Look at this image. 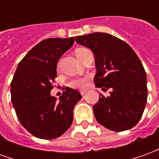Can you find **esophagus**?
I'll list each match as a JSON object with an SVG mask.
<instances>
[{
    "instance_id": "obj_1",
    "label": "esophagus",
    "mask_w": 159,
    "mask_h": 159,
    "mask_svg": "<svg viewBox=\"0 0 159 159\" xmlns=\"http://www.w3.org/2000/svg\"><path fill=\"white\" fill-rule=\"evenodd\" d=\"M80 93H81L82 95L85 94V93H86V90H81V91H80Z\"/></svg>"
}]
</instances>
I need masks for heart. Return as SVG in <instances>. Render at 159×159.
I'll use <instances>...</instances> for the list:
<instances>
[{
    "instance_id": "1",
    "label": "heart",
    "mask_w": 159,
    "mask_h": 159,
    "mask_svg": "<svg viewBox=\"0 0 159 159\" xmlns=\"http://www.w3.org/2000/svg\"><path fill=\"white\" fill-rule=\"evenodd\" d=\"M88 51V49L86 48H78L76 49V57L79 59H82L83 53ZM89 84V77H81V78H76V79L71 80L70 82H69L68 85H69L70 88H73V89H85Z\"/></svg>"
}]
</instances>
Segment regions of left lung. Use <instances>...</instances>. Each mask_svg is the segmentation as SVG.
<instances>
[{"label": "left lung", "mask_w": 159, "mask_h": 159, "mask_svg": "<svg viewBox=\"0 0 159 159\" xmlns=\"http://www.w3.org/2000/svg\"><path fill=\"white\" fill-rule=\"evenodd\" d=\"M90 48L95 58L98 88L111 89V95L100 94L93 113L101 125L121 132L132 129L142 117L147 100V75L140 59L126 42L107 33L75 37Z\"/></svg>", "instance_id": "8db88e82"}]
</instances>
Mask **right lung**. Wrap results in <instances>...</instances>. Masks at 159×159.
Returning <instances> with one entry per match:
<instances>
[{
	"label": "right lung",
	"mask_w": 159,
	"mask_h": 159,
	"mask_svg": "<svg viewBox=\"0 0 159 159\" xmlns=\"http://www.w3.org/2000/svg\"><path fill=\"white\" fill-rule=\"evenodd\" d=\"M74 37L48 38L30 50L18 65L11 83V100L22 126L43 140L58 138L73 121L74 107L82 98L66 88L59 101L51 96L60 57L73 45Z\"/></svg>",
	"instance_id": "add662e5"
}]
</instances>
